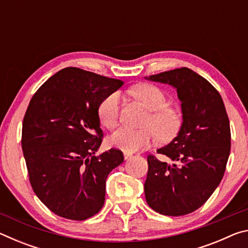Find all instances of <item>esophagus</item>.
<instances>
[{"instance_id":"1","label":"esophagus","mask_w":248,"mask_h":248,"mask_svg":"<svg viewBox=\"0 0 248 248\" xmlns=\"http://www.w3.org/2000/svg\"><path fill=\"white\" fill-rule=\"evenodd\" d=\"M124 159H129L132 157V154L129 153V152H124Z\"/></svg>"}]
</instances>
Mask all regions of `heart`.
<instances>
[{"label": "heart", "instance_id": "heart-1", "mask_svg": "<svg viewBox=\"0 0 248 248\" xmlns=\"http://www.w3.org/2000/svg\"><path fill=\"white\" fill-rule=\"evenodd\" d=\"M130 93L151 110L146 125H152L162 140H167L177 132L180 118L177 111L169 106L166 94L157 86L151 84H140L130 89ZM98 119L104 127L114 129L117 127L120 115V97L117 92L108 94L99 103L97 108ZM155 140V133L151 128L131 129L121 127L109 137V144L124 152H134L149 145Z\"/></svg>", "mask_w": 248, "mask_h": 248}]
</instances>
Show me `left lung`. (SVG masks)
<instances>
[{
  "label": "left lung",
  "instance_id": "left-lung-1",
  "mask_svg": "<svg viewBox=\"0 0 248 248\" xmlns=\"http://www.w3.org/2000/svg\"><path fill=\"white\" fill-rule=\"evenodd\" d=\"M146 79L175 87L182 102L183 124L175 139L157 150L173 163L148 156L146 202L164 216L196 211L219 186L231 150V130L221 95L207 79L180 68Z\"/></svg>",
  "mask_w": 248,
  "mask_h": 248
}]
</instances>
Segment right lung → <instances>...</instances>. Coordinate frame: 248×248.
I'll list each match as a JSON object with an SVG mask.
<instances>
[{
    "label": "right lung",
    "mask_w": 248,
    "mask_h": 248,
    "mask_svg": "<svg viewBox=\"0 0 248 248\" xmlns=\"http://www.w3.org/2000/svg\"><path fill=\"white\" fill-rule=\"evenodd\" d=\"M123 85L70 66L48 78L31 99L22 130L29 182L59 217L83 221L104 205L107 176L124 154L110 149L95 155L103 140L97 108Z\"/></svg>",
    "instance_id": "right-lung-1"
}]
</instances>
